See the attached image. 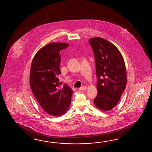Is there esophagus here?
<instances>
[{
	"label": "esophagus",
	"instance_id": "1",
	"mask_svg": "<svg viewBox=\"0 0 152 152\" xmlns=\"http://www.w3.org/2000/svg\"><path fill=\"white\" fill-rule=\"evenodd\" d=\"M87 87L86 86H82V87H81L79 88V89H80V91H82V90H86V89H87Z\"/></svg>",
	"mask_w": 152,
	"mask_h": 152
}]
</instances>
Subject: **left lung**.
I'll use <instances>...</instances> for the list:
<instances>
[{
  "mask_svg": "<svg viewBox=\"0 0 152 152\" xmlns=\"http://www.w3.org/2000/svg\"><path fill=\"white\" fill-rule=\"evenodd\" d=\"M94 54L98 95L94 104L108 111L119 101L126 86V71L121 53L113 44L101 37L89 39Z\"/></svg>",
  "mask_w": 152,
  "mask_h": 152,
  "instance_id": "obj_1",
  "label": "left lung"
}]
</instances>
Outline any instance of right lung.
Listing matches in <instances>:
<instances>
[{
	"label": "right lung",
	"mask_w": 152,
	"mask_h": 152,
	"mask_svg": "<svg viewBox=\"0 0 152 152\" xmlns=\"http://www.w3.org/2000/svg\"><path fill=\"white\" fill-rule=\"evenodd\" d=\"M69 44L52 42L42 47L31 64L30 86L36 99L48 115L56 117L65 114L71 104L72 91L67 84L61 87V50Z\"/></svg>",
	"instance_id": "1"
}]
</instances>
